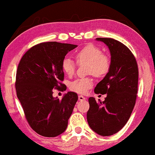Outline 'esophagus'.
<instances>
[{
    "instance_id": "esophagus-1",
    "label": "esophagus",
    "mask_w": 155,
    "mask_h": 155,
    "mask_svg": "<svg viewBox=\"0 0 155 155\" xmlns=\"http://www.w3.org/2000/svg\"><path fill=\"white\" fill-rule=\"evenodd\" d=\"M78 100L79 101H84L85 100V97L82 95H79L78 96Z\"/></svg>"
}]
</instances>
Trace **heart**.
Wrapping results in <instances>:
<instances>
[{"instance_id":"obj_1","label":"heart","mask_w":155,"mask_h":155,"mask_svg":"<svg viewBox=\"0 0 155 155\" xmlns=\"http://www.w3.org/2000/svg\"><path fill=\"white\" fill-rule=\"evenodd\" d=\"M77 63H87V72L101 77L107 74L110 66V58L103 54L101 48L93 45H87L75 54ZM62 70L68 76H72L76 70V64L69 57L64 58L61 63ZM93 85L92 78H79L70 84V88L72 91L80 94H84Z\"/></svg>"}]
</instances>
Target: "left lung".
Wrapping results in <instances>:
<instances>
[{
  "label": "left lung",
  "instance_id": "left-lung-1",
  "mask_svg": "<svg viewBox=\"0 0 155 155\" xmlns=\"http://www.w3.org/2000/svg\"><path fill=\"white\" fill-rule=\"evenodd\" d=\"M107 46L110 54L109 71L94 88L97 94H107L104 101L90 97L87 120L92 130L102 137L121 130L131 116L138 91V70L131 51L112 38H96Z\"/></svg>",
  "mask_w": 155,
  "mask_h": 155
}]
</instances>
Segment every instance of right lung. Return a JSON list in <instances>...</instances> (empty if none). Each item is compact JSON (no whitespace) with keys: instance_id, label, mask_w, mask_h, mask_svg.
I'll use <instances>...</instances> for the list:
<instances>
[{"instance_id":"right-lung-1","label":"right lung","mask_w":155,"mask_h":155,"mask_svg":"<svg viewBox=\"0 0 155 155\" xmlns=\"http://www.w3.org/2000/svg\"><path fill=\"white\" fill-rule=\"evenodd\" d=\"M77 45L57 41L34 46L23 55L16 77L17 97L30 126L45 137H55L68 127V120L78 100L77 93L68 92L59 100L53 89L65 91L62 61Z\"/></svg>"}]
</instances>
